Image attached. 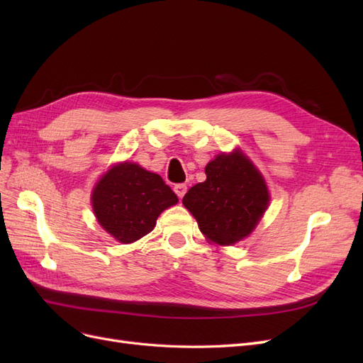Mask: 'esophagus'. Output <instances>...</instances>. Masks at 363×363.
Listing matches in <instances>:
<instances>
[{
	"mask_svg": "<svg viewBox=\"0 0 363 363\" xmlns=\"http://www.w3.org/2000/svg\"><path fill=\"white\" fill-rule=\"evenodd\" d=\"M186 191H188V186L183 184V183H179V184L174 186V192L177 194L179 199H183V195L186 194Z\"/></svg>",
	"mask_w": 363,
	"mask_h": 363,
	"instance_id": "34e87169",
	"label": "esophagus"
}]
</instances>
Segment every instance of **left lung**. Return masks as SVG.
Masks as SVG:
<instances>
[{
	"mask_svg": "<svg viewBox=\"0 0 363 363\" xmlns=\"http://www.w3.org/2000/svg\"><path fill=\"white\" fill-rule=\"evenodd\" d=\"M206 182L183 196L201 233L218 245L250 236L269 204L263 175L240 150L221 152L206 164Z\"/></svg>",
	"mask_w": 363,
	"mask_h": 363,
	"instance_id": "8db88e82",
	"label": "left lung"
}]
</instances>
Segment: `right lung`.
Segmentation results:
<instances>
[{
  "label": "right lung",
  "mask_w": 363,
  "mask_h": 363,
  "mask_svg": "<svg viewBox=\"0 0 363 363\" xmlns=\"http://www.w3.org/2000/svg\"><path fill=\"white\" fill-rule=\"evenodd\" d=\"M96 221L123 244H131L156 227L159 215L179 203L162 180L133 162L113 164L92 191Z\"/></svg>",
  "instance_id": "obj_1"
}]
</instances>
